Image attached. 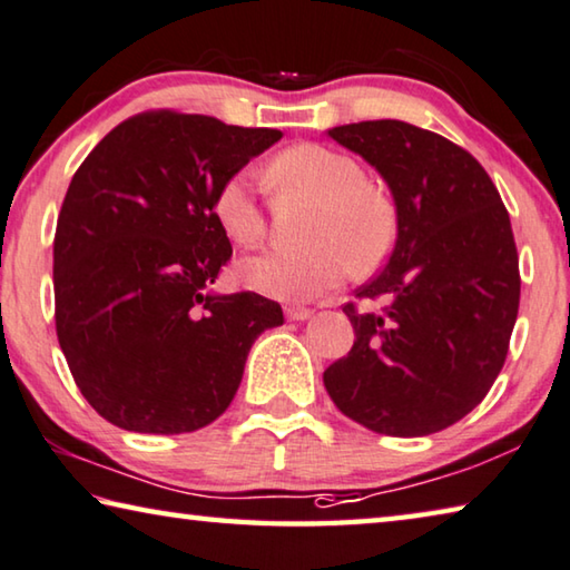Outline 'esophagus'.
Masks as SVG:
<instances>
[{
  "label": "esophagus",
  "instance_id": "obj_1",
  "mask_svg": "<svg viewBox=\"0 0 570 570\" xmlns=\"http://www.w3.org/2000/svg\"><path fill=\"white\" fill-rule=\"evenodd\" d=\"M284 312H286V317L292 320V322H304V320L312 317V309H306V306H296V304L286 306Z\"/></svg>",
  "mask_w": 570,
  "mask_h": 570
}]
</instances>
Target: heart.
Instances as JSON below:
<instances>
[{"instance_id": "b5f03b06", "label": "heart", "mask_w": 570, "mask_h": 570, "mask_svg": "<svg viewBox=\"0 0 570 570\" xmlns=\"http://www.w3.org/2000/svg\"><path fill=\"white\" fill-rule=\"evenodd\" d=\"M271 187L317 200L304 248H271L238 264L240 284L282 302H312L350 276L352 264H377L393 240V207L365 185V171L350 155L320 144L292 147L266 169ZM215 218L230 240L253 246L266 218L246 175L225 179L215 195Z\"/></svg>"}]
</instances>
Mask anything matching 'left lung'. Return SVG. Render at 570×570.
<instances>
[{
	"mask_svg": "<svg viewBox=\"0 0 570 570\" xmlns=\"http://www.w3.org/2000/svg\"><path fill=\"white\" fill-rule=\"evenodd\" d=\"M385 179L395 246L345 304L355 345L324 370L334 405L385 436H429L474 411L508 357L520 306L510 215L469 151L419 126L381 119L327 131Z\"/></svg>",
	"mask_w": 570,
	"mask_h": 570,
	"instance_id": "8db88e82",
	"label": "left lung"
}]
</instances>
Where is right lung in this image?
I'll return each mask as SVG.
<instances>
[{"label": "right lung", "mask_w": 570, "mask_h": 570, "mask_svg": "<svg viewBox=\"0 0 570 570\" xmlns=\"http://www.w3.org/2000/svg\"><path fill=\"white\" fill-rule=\"evenodd\" d=\"M282 139L149 111L108 131L70 179L52 243L56 330L83 399L134 433H189L236 395L250 345L284 324L266 296L213 292L230 240L215 195Z\"/></svg>", "instance_id": "right-lung-1"}]
</instances>
